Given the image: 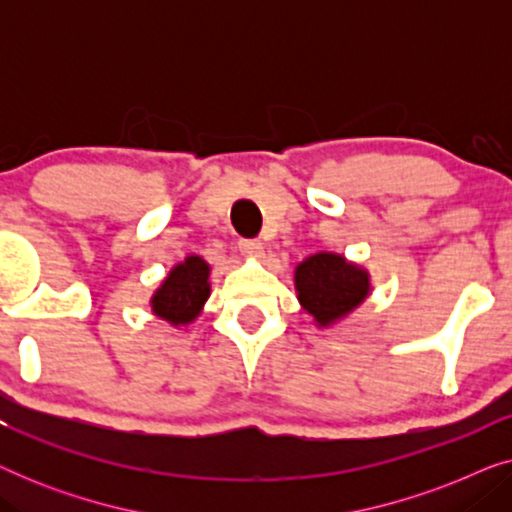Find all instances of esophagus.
Returning a JSON list of instances; mask_svg holds the SVG:
<instances>
[{"instance_id": "esophagus-1", "label": "esophagus", "mask_w": 512, "mask_h": 512, "mask_svg": "<svg viewBox=\"0 0 512 512\" xmlns=\"http://www.w3.org/2000/svg\"><path fill=\"white\" fill-rule=\"evenodd\" d=\"M240 251L247 258H261L263 256V242L261 240H240Z\"/></svg>"}]
</instances>
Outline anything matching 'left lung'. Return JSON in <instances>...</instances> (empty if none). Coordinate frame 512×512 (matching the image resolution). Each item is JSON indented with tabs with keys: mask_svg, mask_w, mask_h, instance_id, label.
Returning <instances> with one entry per match:
<instances>
[{
	"mask_svg": "<svg viewBox=\"0 0 512 512\" xmlns=\"http://www.w3.org/2000/svg\"><path fill=\"white\" fill-rule=\"evenodd\" d=\"M298 300L317 326H331L352 314L370 293V275L345 256L319 251L296 268Z\"/></svg>",
	"mask_w": 512,
	"mask_h": 512,
	"instance_id": "left-lung-1",
	"label": "left lung"
}]
</instances>
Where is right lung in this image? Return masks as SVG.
I'll return each mask as SVG.
<instances>
[{
  "label": "right lung",
  "mask_w": 512,
  "mask_h": 512,
  "mask_svg": "<svg viewBox=\"0 0 512 512\" xmlns=\"http://www.w3.org/2000/svg\"><path fill=\"white\" fill-rule=\"evenodd\" d=\"M209 298V265L200 256H186L153 293L151 310L172 326H186L202 312Z\"/></svg>",
  "instance_id": "right-lung-1"
}]
</instances>
